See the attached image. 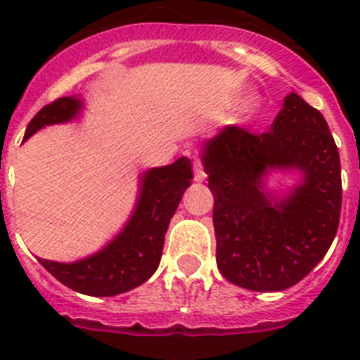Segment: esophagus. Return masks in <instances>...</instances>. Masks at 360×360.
<instances>
[{"label": "esophagus", "mask_w": 360, "mask_h": 360, "mask_svg": "<svg viewBox=\"0 0 360 360\" xmlns=\"http://www.w3.org/2000/svg\"><path fill=\"white\" fill-rule=\"evenodd\" d=\"M205 177H207V174H205V169H203V164L200 162V160H196V164H194V179L205 181Z\"/></svg>", "instance_id": "1"}]
</instances>
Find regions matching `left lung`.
<instances>
[{"instance_id": "8db88e82", "label": "left lung", "mask_w": 360, "mask_h": 360, "mask_svg": "<svg viewBox=\"0 0 360 360\" xmlns=\"http://www.w3.org/2000/svg\"><path fill=\"white\" fill-rule=\"evenodd\" d=\"M219 271L250 291H282L302 280L329 250L342 209L340 155L329 124L297 93L267 132L228 127L203 149ZM271 167H297L305 181L284 202L261 188Z\"/></svg>"}]
</instances>
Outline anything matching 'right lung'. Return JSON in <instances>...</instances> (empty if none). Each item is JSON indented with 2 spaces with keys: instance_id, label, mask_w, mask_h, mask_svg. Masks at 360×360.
<instances>
[{
  "instance_id": "obj_1",
  "label": "right lung",
  "mask_w": 360,
  "mask_h": 360,
  "mask_svg": "<svg viewBox=\"0 0 360 360\" xmlns=\"http://www.w3.org/2000/svg\"><path fill=\"white\" fill-rule=\"evenodd\" d=\"M80 101L75 97L56 98L37 112L25 129V140L44 124L72 120ZM192 162L181 157L169 166L149 169L141 179L136 211L124 230L104 250L76 263L39 262L48 273L78 293L112 297L134 290L157 271L162 256L164 236L179 205L183 192L192 183Z\"/></svg>"
}]
</instances>
